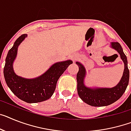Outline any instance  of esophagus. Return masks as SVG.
I'll use <instances>...</instances> for the list:
<instances>
[{"mask_svg": "<svg viewBox=\"0 0 131 131\" xmlns=\"http://www.w3.org/2000/svg\"><path fill=\"white\" fill-rule=\"evenodd\" d=\"M78 56L76 54H71L70 55V58H71V60H72V61H75L76 59H77Z\"/></svg>", "mask_w": 131, "mask_h": 131, "instance_id": "obj_1", "label": "esophagus"}]
</instances>
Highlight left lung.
<instances>
[{"label": "left lung", "mask_w": 131, "mask_h": 131, "mask_svg": "<svg viewBox=\"0 0 131 131\" xmlns=\"http://www.w3.org/2000/svg\"><path fill=\"white\" fill-rule=\"evenodd\" d=\"M111 47L118 52L121 59L125 64L123 74L117 85L113 88H89L84 84V79L86 75V70L84 66L79 62L77 64L79 68L77 74V91L79 97L84 103L93 106H104L113 104L121 97L126 91L129 81V70L128 69L127 59L118 42H113Z\"/></svg>", "instance_id": "left-lung-1"}]
</instances>
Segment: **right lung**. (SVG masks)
<instances>
[{
    "instance_id": "right-lung-1",
    "label": "right lung",
    "mask_w": 131,
    "mask_h": 131,
    "mask_svg": "<svg viewBox=\"0 0 131 131\" xmlns=\"http://www.w3.org/2000/svg\"><path fill=\"white\" fill-rule=\"evenodd\" d=\"M26 37L27 35L24 34L18 37L8 52L4 67V79L8 86L18 99L28 103H40L52 96L57 81L72 61L68 60L54 63L44 74L35 79L18 77L14 72L13 64L18 46Z\"/></svg>"
}]
</instances>
